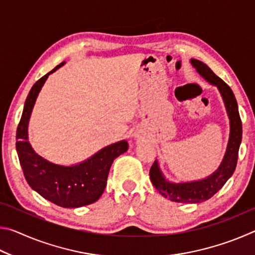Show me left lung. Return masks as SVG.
<instances>
[{
  "mask_svg": "<svg viewBox=\"0 0 255 255\" xmlns=\"http://www.w3.org/2000/svg\"><path fill=\"white\" fill-rule=\"evenodd\" d=\"M190 62L206 81L217 86L222 94L224 103H225L231 125L230 139H228L225 156H224L217 171H215L206 179L192 181V182H170L164 178L163 173L159 170L157 161H155L150 167L149 179L154 187L158 190V192L165 198H169L170 200L175 202H187V204H198V202L208 200L216 192H218L234 173L242 141V122L235 96L230 86L222 79H219L205 63L198 59H191Z\"/></svg>",
  "mask_w": 255,
  "mask_h": 255,
  "instance_id": "left-lung-1",
  "label": "left lung"
}]
</instances>
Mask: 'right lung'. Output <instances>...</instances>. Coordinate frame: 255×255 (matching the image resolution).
Masks as SVG:
<instances>
[{"label": "right lung", "mask_w": 255, "mask_h": 255, "mask_svg": "<svg viewBox=\"0 0 255 255\" xmlns=\"http://www.w3.org/2000/svg\"><path fill=\"white\" fill-rule=\"evenodd\" d=\"M64 64L65 62L60 63L47 73L30 90L16 129L15 147L24 178L34 191L57 206L77 208L91 205L102 196L111 164L126 152L128 143L120 140L111 144L86 161L72 166L54 164L34 152L28 140V124L32 108L47 77Z\"/></svg>", "instance_id": "right-lung-1"}]
</instances>
